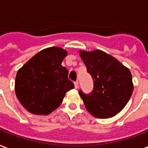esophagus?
Here are the masks:
<instances>
[{
    "label": "esophagus",
    "instance_id": "obj_1",
    "mask_svg": "<svg viewBox=\"0 0 148 148\" xmlns=\"http://www.w3.org/2000/svg\"><path fill=\"white\" fill-rule=\"evenodd\" d=\"M74 84H75V88H78V87H79V82H78V81H76V82L74 83Z\"/></svg>",
    "mask_w": 148,
    "mask_h": 148
}]
</instances>
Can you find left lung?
Returning <instances> with one entry per match:
<instances>
[{
	"label": "left lung",
	"mask_w": 148,
	"mask_h": 148,
	"mask_svg": "<svg viewBox=\"0 0 148 148\" xmlns=\"http://www.w3.org/2000/svg\"><path fill=\"white\" fill-rule=\"evenodd\" d=\"M80 58L93 80V90L79 94L92 115L107 119L122 111L134 90L130 70L117 59L101 50L80 51Z\"/></svg>",
	"instance_id": "left-lung-1"
}]
</instances>
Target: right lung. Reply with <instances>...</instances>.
<instances>
[{
    "instance_id": "right-lung-1",
    "label": "right lung",
    "mask_w": 148,
    "mask_h": 148,
    "mask_svg": "<svg viewBox=\"0 0 148 148\" xmlns=\"http://www.w3.org/2000/svg\"><path fill=\"white\" fill-rule=\"evenodd\" d=\"M67 56V51L59 47L43 49L18 71L16 96L29 113L51 114L60 106L66 92L74 88L68 69L61 65Z\"/></svg>"
}]
</instances>
